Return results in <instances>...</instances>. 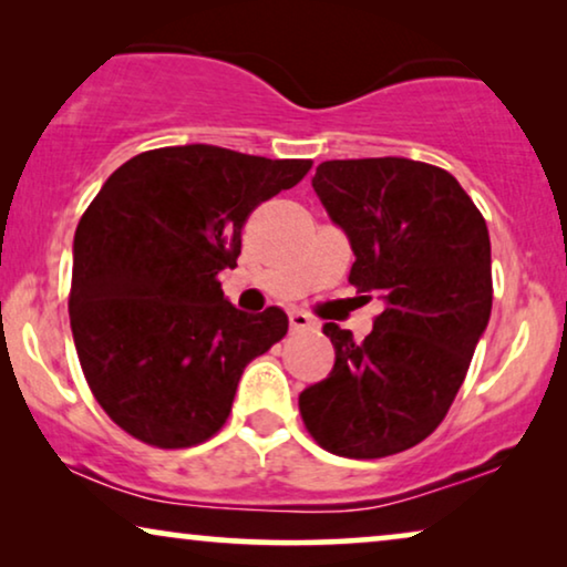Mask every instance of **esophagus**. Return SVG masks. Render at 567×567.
I'll list each match as a JSON object with an SVG mask.
<instances>
[{"mask_svg": "<svg viewBox=\"0 0 567 567\" xmlns=\"http://www.w3.org/2000/svg\"><path fill=\"white\" fill-rule=\"evenodd\" d=\"M289 322H291V330H312L315 328V320L309 317L307 312H301V309H293L289 315Z\"/></svg>", "mask_w": 567, "mask_h": 567, "instance_id": "1", "label": "esophagus"}]
</instances>
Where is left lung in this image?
<instances>
[{
    "instance_id": "1",
    "label": "left lung",
    "mask_w": 567,
    "mask_h": 567,
    "mask_svg": "<svg viewBox=\"0 0 567 567\" xmlns=\"http://www.w3.org/2000/svg\"><path fill=\"white\" fill-rule=\"evenodd\" d=\"M312 188L351 243L348 281L384 312L361 343L324 322L336 363L299 413L338 456L405 452L444 421L491 320L487 224L454 175L405 157L322 162Z\"/></svg>"
}]
</instances>
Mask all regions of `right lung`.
Wrapping results in <instances>:
<instances>
[{
  "label": "right lung",
  "mask_w": 567,
  "mask_h": 567,
  "mask_svg": "<svg viewBox=\"0 0 567 567\" xmlns=\"http://www.w3.org/2000/svg\"><path fill=\"white\" fill-rule=\"evenodd\" d=\"M212 144L136 154L76 224L69 320L84 379L123 431L193 446L229 417L247 363L289 330L281 307L247 315L224 297L247 216L309 173Z\"/></svg>",
  "instance_id": "obj_1"
}]
</instances>
